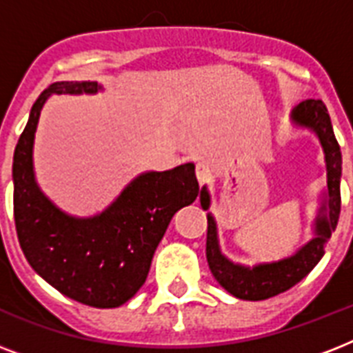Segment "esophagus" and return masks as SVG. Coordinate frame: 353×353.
Masks as SVG:
<instances>
[{
  "label": "esophagus",
  "mask_w": 353,
  "mask_h": 353,
  "mask_svg": "<svg viewBox=\"0 0 353 353\" xmlns=\"http://www.w3.org/2000/svg\"><path fill=\"white\" fill-rule=\"evenodd\" d=\"M196 177H198L199 183L207 181V177H209V168H207L203 163H198V165H196Z\"/></svg>",
  "instance_id": "34e87169"
}]
</instances>
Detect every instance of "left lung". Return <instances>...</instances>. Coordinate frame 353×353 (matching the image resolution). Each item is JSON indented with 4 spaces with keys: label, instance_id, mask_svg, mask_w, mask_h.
Returning a JSON list of instances; mask_svg holds the SVG:
<instances>
[{
    "label": "left lung",
    "instance_id": "left-lung-1",
    "mask_svg": "<svg viewBox=\"0 0 353 353\" xmlns=\"http://www.w3.org/2000/svg\"><path fill=\"white\" fill-rule=\"evenodd\" d=\"M291 119L299 126L312 128L317 133L326 154V170H328V199L321 207V212L315 221V238L307 241L301 251L293 256L284 258L280 262L260 263L254 268H243L227 260L218 245L216 221L212 216H207V262L210 273L220 282L223 290L241 301H265L271 296L284 293L295 284H299L310 271L319 263L324 254V245L330 240L332 232L337 227L341 214V148L335 139L328 110L323 101H304L293 110ZM201 207L209 209L210 198L207 187L201 188L199 196Z\"/></svg>",
    "mask_w": 353,
    "mask_h": 353
}]
</instances>
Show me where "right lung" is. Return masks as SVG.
Wrapping results in <instances>:
<instances>
[{"mask_svg": "<svg viewBox=\"0 0 353 353\" xmlns=\"http://www.w3.org/2000/svg\"><path fill=\"white\" fill-rule=\"evenodd\" d=\"M97 82H54L30 110L14 150V223L27 262L62 295L93 307H119L148 276L172 216L198 198L194 165L135 177L104 212L73 218L43 196L32 170L38 119L51 95L97 93Z\"/></svg>", "mask_w": 353, "mask_h": 353, "instance_id": "obj_1", "label": "right lung"}]
</instances>
